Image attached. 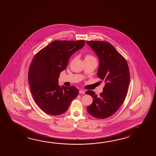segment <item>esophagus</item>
<instances>
[{"label": "esophagus", "instance_id": "obj_1", "mask_svg": "<svg viewBox=\"0 0 156 156\" xmlns=\"http://www.w3.org/2000/svg\"><path fill=\"white\" fill-rule=\"evenodd\" d=\"M79 94H84L85 92L84 90H80L79 91Z\"/></svg>", "mask_w": 156, "mask_h": 156}]
</instances>
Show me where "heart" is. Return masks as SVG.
<instances>
[{
	"label": "heart",
	"mask_w": 156,
	"mask_h": 156,
	"mask_svg": "<svg viewBox=\"0 0 156 156\" xmlns=\"http://www.w3.org/2000/svg\"><path fill=\"white\" fill-rule=\"evenodd\" d=\"M85 60H96L94 56H92L90 54H87L85 56Z\"/></svg>",
	"instance_id": "obj_1"
}]
</instances>
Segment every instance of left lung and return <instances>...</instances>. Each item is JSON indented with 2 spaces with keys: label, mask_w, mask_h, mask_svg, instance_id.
<instances>
[{
  "label": "left lung",
  "mask_w": 156,
  "mask_h": 156,
  "mask_svg": "<svg viewBox=\"0 0 156 156\" xmlns=\"http://www.w3.org/2000/svg\"><path fill=\"white\" fill-rule=\"evenodd\" d=\"M100 60L97 76L105 83L102 93L87 91L93 102L87 108L90 115L104 119L118 111L125 100L130 81L129 70L125 58L112 44L105 41H87Z\"/></svg>",
  "instance_id": "obj_1"
}]
</instances>
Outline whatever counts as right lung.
I'll use <instances>...</instances> for the list:
<instances>
[{"label": "right lung", "mask_w": 156, "mask_h": 156, "mask_svg": "<svg viewBox=\"0 0 156 156\" xmlns=\"http://www.w3.org/2000/svg\"><path fill=\"white\" fill-rule=\"evenodd\" d=\"M84 44V40H56L34 57L29 69V84L34 101L46 114L61 115L78 96L79 91L76 87H60L58 78L66 69L72 54Z\"/></svg>", "instance_id": "right-lung-1"}]
</instances>
